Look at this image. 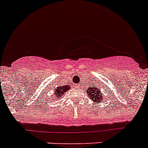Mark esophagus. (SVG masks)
Returning <instances> with one entry per match:
<instances>
[{"instance_id": "34e87169", "label": "esophagus", "mask_w": 148, "mask_h": 148, "mask_svg": "<svg viewBox=\"0 0 148 148\" xmlns=\"http://www.w3.org/2000/svg\"><path fill=\"white\" fill-rule=\"evenodd\" d=\"M75 86H77V87H78V86H79V85H78V84H77V85H75Z\"/></svg>"}]
</instances>
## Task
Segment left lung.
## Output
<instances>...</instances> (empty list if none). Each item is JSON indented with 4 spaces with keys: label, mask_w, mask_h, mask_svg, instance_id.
Here are the masks:
<instances>
[{
    "label": "left lung",
    "mask_w": 148,
    "mask_h": 148,
    "mask_svg": "<svg viewBox=\"0 0 148 148\" xmlns=\"http://www.w3.org/2000/svg\"><path fill=\"white\" fill-rule=\"evenodd\" d=\"M87 95H89V97L93 100L94 102H102L103 99V94L101 92L100 89H97L94 86L93 84L91 85L90 87L88 88V90L86 92Z\"/></svg>",
    "instance_id": "left-lung-1"
}]
</instances>
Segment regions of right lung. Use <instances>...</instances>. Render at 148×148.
<instances>
[{
  "label": "right lung",
  "mask_w": 148,
  "mask_h": 148,
  "mask_svg": "<svg viewBox=\"0 0 148 148\" xmlns=\"http://www.w3.org/2000/svg\"><path fill=\"white\" fill-rule=\"evenodd\" d=\"M70 89V86L69 85H60L59 86H58L56 89H55V96L56 97H54L55 99H59V98L62 97V95H64L66 92H68L69 89Z\"/></svg>",
  "instance_id": "right-lung-1"
}]
</instances>
